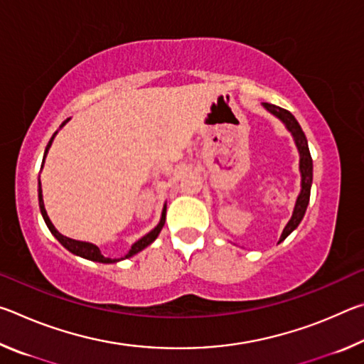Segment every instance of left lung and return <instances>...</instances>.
I'll list each match as a JSON object with an SVG mask.
<instances>
[{"label":"left lung","instance_id":"1","mask_svg":"<svg viewBox=\"0 0 364 364\" xmlns=\"http://www.w3.org/2000/svg\"><path fill=\"white\" fill-rule=\"evenodd\" d=\"M263 107L269 110L271 114L278 117L284 125L287 127V130L292 133V136L295 139V144H297V149L300 152V173H301V191L297 197V202H295V208L292 213V218L289 220V223L286 225L284 231H282L279 242L284 241V239L291 234L295 228L299 226V223L304 218V215L306 212V205L310 202V189H311V181H313V160L310 156V149H308V143L305 138V133L301 132V128L299 125V122L295 120V117L289 112V110L274 106V104H268L263 102Z\"/></svg>","mask_w":364,"mask_h":364}]
</instances>
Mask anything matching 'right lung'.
I'll return each mask as SVG.
<instances>
[{"mask_svg":"<svg viewBox=\"0 0 364 364\" xmlns=\"http://www.w3.org/2000/svg\"><path fill=\"white\" fill-rule=\"evenodd\" d=\"M67 122H69V119H67L60 127H64ZM56 133H58V132H56ZM56 133H54L53 138L49 139V143H48V146H46V151H45V157H46V154H48V149H49V147H51V143H53L54 136H56ZM43 162H45V159H43ZM41 167H43V165H41ZM38 202H40L41 215H43V218H45V223H46V226L49 228V231L53 232V236L56 237L58 241H59L60 244H63L67 250H70L72 254H75V255H80V257H83V258H88V260H93V262H100V263H114V262L119 260V258L104 257V255L101 254L100 247H97V245H95V244L75 241V239H70V237L63 236V234H60V232L56 230V228H54V225L51 223V220H49L48 213H46V210H45V204H43V194H41V183H40V180H38ZM165 213H167V207H164V212H162V218H160V223H159L156 228H154V230H152L151 232H147L144 237H141L139 241L134 242V244L132 245L130 252H128V254L125 255V258L133 257L134 254H138V252H141L144 247H147V245H149L151 242L156 241V237L159 236L160 230H162L164 225H165Z\"/></svg>","mask_w":364,"mask_h":364,"instance_id":"right-lung-1","label":"right lung"}]
</instances>
